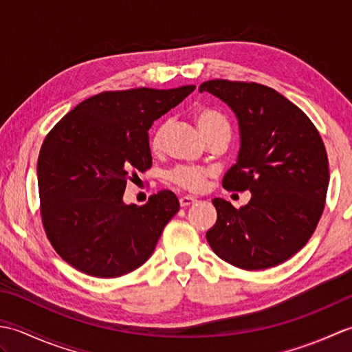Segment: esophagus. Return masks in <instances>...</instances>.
<instances>
[{"instance_id": "esophagus-1", "label": "esophagus", "mask_w": 352, "mask_h": 352, "mask_svg": "<svg viewBox=\"0 0 352 352\" xmlns=\"http://www.w3.org/2000/svg\"><path fill=\"white\" fill-rule=\"evenodd\" d=\"M195 201H197V198H193L190 195H183V197H180V206L182 207H188V206L195 203Z\"/></svg>"}]
</instances>
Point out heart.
Masks as SVG:
<instances>
[{
  "label": "heart",
  "instance_id": "obj_1",
  "mask_svg": "<svg viewBox=\"0 0 352 352\" xmlns=\"http://www.w3.org/2000/svg\"><path fill=\"white\" fill-rule=\"evenodd\" d=\"M195 119L204 138L207 134H210L219 129L230 130V124L227 121V118L213 109H206V107L198 109L195 111ZM163 136H164V125H159L154 130L153 138H151L153 151H159L162 148ZM208 175H210V170L206 168L182 164V166H177L174 170H170L169 180L184 190L199 192L206 188Z\"/></svg>",
  "mask_w": 352,
  "mask_h": 352
}]
</instances>
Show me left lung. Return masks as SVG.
I'll list each match as a JSON object with an SVG mask.
<instances>
[{
	"label": "left lung",
	"mask_w": 352,
	"mask_h": 352,
	"mask_svg": "<svg viewBox=\"0 0 352 352\" xmlns=\"http://www.w3.org/2000/svg\"><path fill=\"white\" fill-rule=\"evenodd\" d=\"M204 91L227 102L241 126V151L222 186L251 192L241 208L213 199L218 219L207 242L246 271L280 265L309 242L324 213L330 172L322 138L300 107L267 86L210 80L199 86Z\"/></svg>",
	"instance_id": "left-lung-1"
}]
</instances>
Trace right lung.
Here are the masks:
<instances>
[{
    "label": "right lung",
    "instance_id": "1",
    "mask_svg": "<svg viewBox=\"0 0 352 352\" xmlns=\"http://www.w3.org/2000/svg\"><path fill=\"white\" fill-rule=\"evenodd\" d=\"M195 86L109 91L80 102L45 138L37 159L41 216L66 263L115 278L151 257L180 203L160 190L144 206L122 201L126 180L153 164L148 130Z\"/></svg>",
    "mask_w": 352,
    "mask_h": 352
}]
</instances>
